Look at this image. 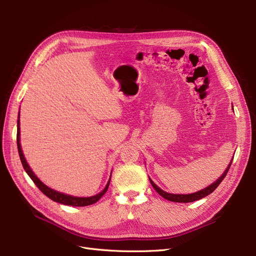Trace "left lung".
<instances>
[{"instance_id": "8db88e82", "label": "left lung", "mask_w": 256, "mask_h": 256, "mask_svg": "<svg viewBox=\"0 0 256 256\" xmlns=\"http://www.w3.org/2000/svg\"><path fill=\"white\" fill-rule=\"evenodd\" d=\"M232 163H230V165H228L227 169L225 170V172L222 174V176H221L217 182H214L210 186H206V189L201 190V191H198V192L193 193V194H186V195H182V194H170V193H167V192H165V191H163V190H160V188H158L150 178V180L152 186H154V189L160 196L164 197L165 199H167V200H169V201H174V202H182V204L193 202V201L199 200V199H201V198H204V197H206V196L212 194L214 190L217 189L218 186L222 182V180H223L224 178L226 176V174H227L228 170H230V166H232Z\"/></svg>"}]
</instances>
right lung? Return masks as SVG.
<instances>
[{"label":"right lung","instance_id":"right-lung-1","mask_svg":"<svg viewBox=\"0 0 256 256\" xmlns=\"http://www.w3.org/2000/svg\"><path fill=\"white\" fill-rule=\"evenodd\" d=\"M16 141H18V154H20V162L22 164V167L24 169V171L28 173V176H30V178L34 182V184H36V186L38 188V189L42 191L46 196H48L50 199H52V201H56V202L58 204H65V206H91L93 204L98 202V201L104 195V193L108 191V188H109V184H110V180L111 178L109 180V182H108L106 186L104 189L98 195L96 196H91V197H74V196H70V195H65V194H62V193H59L55 190H52L50 189L48 186H46L44 184H42V182H40L37 176H35V174L33 173V171L31 170V168L29 167L28 163L26 162L24 160V154L22 152V148H20V114H18V135H16Z\"/></svg>","mask_w":256,"mask_h":256}]
</instances>
